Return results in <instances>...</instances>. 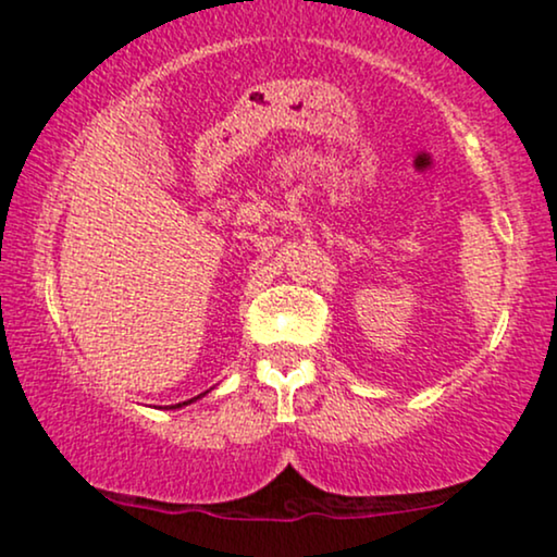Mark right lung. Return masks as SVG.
I'll list each match as a JSON object with an SVG mask.
<instances>
[{
	"mask_svg": "<svg viewBox=\"0 0 557 557\" xmlns=\"http://www.w3.org/2000/svg\"><path fill=\"white\" fill-rule=\"evenodd\" d=\"M203 395H207V393L196 395V398H190V400H183V403H177V406H170V408H183V406H188V403H194V400H198V398H203Z\"/></svg>",
	"mask_w": 557,
	"mask_h": 557,
	"instance_id": "add662e5",
	"label": "right lung"
}]
</instances>
